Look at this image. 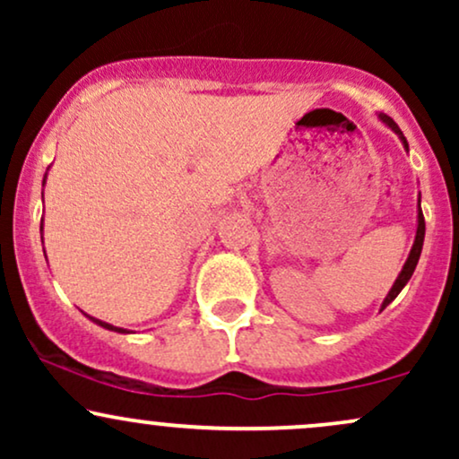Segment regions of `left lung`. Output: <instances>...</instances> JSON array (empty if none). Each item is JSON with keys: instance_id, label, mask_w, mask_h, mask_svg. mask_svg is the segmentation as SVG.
Listing matches in <instances>:
<instances>
[{"instance_id": "8db88e82", "label": "left lung", "mask_w": 459, "mask_h": 459, "mask_svg": "<svg viewBox=\"0 0 459 459\" xmlns=\"http://www.w3.org/2000/svg\"><path fill=\"white\" fill-rule=\"evenodd\" d=\"M380 118H382V123H386L388 127H391V129L394 131V134H397L399 138H402L403 146H405V149H408V142H405L403 134H402V129L397 127V123H394V120L391 118V116H386V114H380ZM423 239H425V218H423V212H420V200H419V226H416L414 246H412V250H410V256H408V261H405V265H403L402 273H399V276H397V281H394V284H393V289H391V291H388L386 299H384V302H382V310L386 308L388 304H391L393 299L399 296V291H402V289L405 287V282H408L410 278H412V273H414V267H416V263H419L420 250H423Z\"/></svg>"}]
</instances>
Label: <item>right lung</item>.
Wrapping results in <instances>:
<instances>
[{
  "label": "right lung",
  "instance_id": "1",
  "mask_svg": "<svg viewBox=\"0 0 459 459\" xmlns=\"http://www.w3.org/2000/svg\"><path fill=\"white\" fill-rule=\"evenodd\" d=\"M94 324H99V325H103V328H108V330H112V332H127V330H123V328H116V325H112V324H105V321H101V319H94V317H91Z\"/></svg>",
  "mask_w": 459,
  "mask_h": 459
}]
</instances>
